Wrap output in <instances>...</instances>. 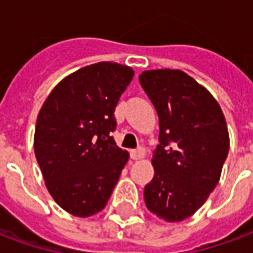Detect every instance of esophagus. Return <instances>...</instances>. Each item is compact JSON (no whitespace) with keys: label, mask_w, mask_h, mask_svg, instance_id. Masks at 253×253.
Instances as JSON below:
<instances>
[{"label":"esophagus","mask_w":253,"mask_h":253,"mask_svg":"<svg viewBox=\"0 0 253 253\" xmlns=\"http://www.w3.org/2000/svg\"><path fill=\"white\" fill-rule=\"evenodd\" d=\"M130 157L132 160H141L145 157V149L143 148H138V149H132L130 150Z\"/></svg>","instance_id":"obj_1"}]
</instances>
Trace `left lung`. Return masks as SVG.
<instances>
[{
  "label": "left lung",
  "mask_w": 253,
  "mask_h": 253,
  "mask_svg": "<svg viewBox=\"0 0 253 253\" xmlns=\"http://www.w3.org/2000/svg\"><path fill=\"white\" fill-rule=\"evenodd\" d=\"M141 86L157 111L154 177L143 196L150 212L168 222L191 217L215 188L228 157L229 134L210 92L180 70H148Z\"/></svg>",
  "instance_id": "1"
}]
</instances>
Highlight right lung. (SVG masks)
I'll list each match as a JSON object with an SVG mask.
<instances>
[{"mask_svg":"<svg viewBox=\"0 0 253 253\" xmlns=\"http://www.w3.org/2000/svg\"><path fill=\"white\" fill-rule=\"evenodd\" d=\"M132 76L131 67L119 63L85 66L58 84L39 112L38 164L54 201L76 217L104 209L128 160L112 132L116 105Z\"/></svg>","mask_w":253,"mask_h":253,"instance_id":"obj_1","label":"right lung"}]
</instances>
